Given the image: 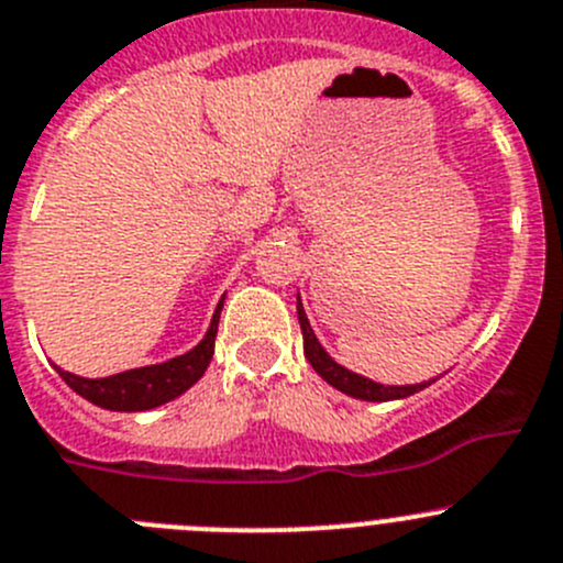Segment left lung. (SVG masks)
I'll use <instances>...</instances> for the list:
<instances>
[{
    "label": "left lung",
    "instance_id": "left-lung-1",
    "mask_svg": "<svg viewBox=\"0 0 563 563\" xmlns=\"http://www.w3.org/2000/svg\"><path fill=\"white\" fill-rule=\"evenodd\" d=\"M298 323H301V331H303V353H307L309 365L314 367V373H318L325 384H331V387L340 389V393L351 395V398L384 404V400L409 398V395L420 393L422 387H428V384L437 382V378H431V382L409 384V387H387V384L371 382V378L358 376V373H351L347 367L336 365L334 358L325 353V347L320 345L318 336H314V331H312V325H309V318H307V312H303L301 298H298Z\"/></svg>",
    "mask_w": 563,
    "mask_h": 563
}]
</instances>
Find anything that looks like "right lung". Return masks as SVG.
Listing matches in <instances>:
<instances>
[{"label":"right lung","mask_w":563,"mask_h":563,"mask_svg":"<svg viewBox=\"0 0 563 563\" xmlns=\"http://www.w3.org/2000/svg\"><path fill=\"white\" fill-rule=\"evenodd\" d=\"M223 301L218 303L216 314H212V323L207 329L205 340L198 342L196 347H190L181 356L168 358L163 365H148V367H135V371L115 373V376L107 378H82L74 376V373L60 371L63 382L74 389L77 395H82L90 404L101 406V409L110 411H148L157 409V406L168 404V400L179 398L181 393L192 387L198 378L205 376V371L210 367V358L216 353V334H218V318H221Z\"/></svg>","instance_id":"1"}]
</instances>
